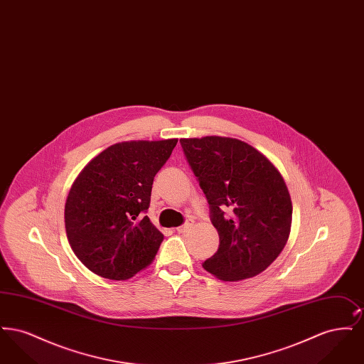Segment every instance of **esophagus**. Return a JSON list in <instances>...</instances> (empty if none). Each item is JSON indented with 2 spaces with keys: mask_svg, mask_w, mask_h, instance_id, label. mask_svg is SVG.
I'll use <instances>...</instances> for the list:
<instances>
[{
  "mask_svg": "<svg viewBox=\"0 0 364 364\" xmlns=\"http://www.w3.org/2000/svg\"><path fill=\"white\" fill-rule=\"evenodd\" d=\"M192 225H193L192 221H187L184 225L178 226L176 230H177V233H187L191 228H192Z\"/></svg>",
  "mask_w": 364,
  "mask_h": 364,
  "instance_id": "34e87169",
  "label": "esophagus"
}]
</instances>
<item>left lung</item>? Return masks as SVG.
Returning <instances> with one entry per match:
<instances>
[{
    "label": "left lung",
    "mask_w": 364,
    "mask_h": 364,
    "mask_svg": "<svg viewBox=\"0 0 364 364\" xmlns=\"http://www.w3.org/2000/svg\"><path fill=\"white\" fill-rule=\"evenodd\" d=\"M210 205L220 247L203 267L223 281L255 277L284 250L292 200L276 165L251 144L226 136L180 139Z\"/></svg>",
    "instance_id": "1"
}]
</instances>
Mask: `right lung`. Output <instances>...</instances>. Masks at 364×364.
Listing matches in <instances>:
<instances>
[{
    "mask_svg": "<svg viewBox=\"0 0 364 364\" xmlns=\"http://www.w3.org/2000/svg\"><path fill=\"white\" fill-rule=\"evenodd\" d=\"M176 144L177 139L112 144L75 178L64 211L67 237L97 276L128 279L156 258L164 235L144 213L154 177Z\"/></svg>",
    "mask_w": 364,
    "mask_h": 364,
    "instance_id": "right-lung-1",
    "label": "right lung"
}]
</instances>
